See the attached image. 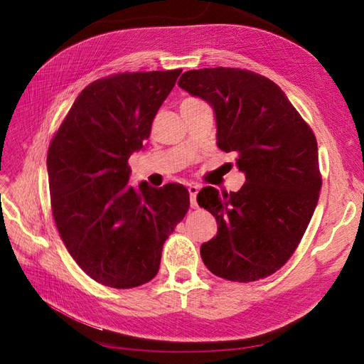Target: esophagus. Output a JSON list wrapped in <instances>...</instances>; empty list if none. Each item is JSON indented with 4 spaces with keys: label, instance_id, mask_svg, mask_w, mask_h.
<instances>
[{
    "label": "esophagus",
    "instance_id": "esophagus-1",
    "mask_svg": "<svg viewBox=\"0 0 364 364\" xmlns=\"http://www.w3.org/2000/svg\"><path fill=\"white\" fill-rule=\"evenodd\" d=\"M200 186L196 185V183H191L188 185V193H190V200H191V208H197V202H196V197H197V193H199Z\"/></svg>",
    "mask_w": 364,
    "mask_h": 364
}]
</instances>
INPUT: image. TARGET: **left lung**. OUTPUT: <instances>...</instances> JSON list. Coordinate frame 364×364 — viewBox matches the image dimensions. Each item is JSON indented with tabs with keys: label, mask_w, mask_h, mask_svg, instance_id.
I'll list each match as a JSON object with an SVG mask.
<instances>
[{
	"label": "left lung",
	"mask_w": 364,
	"mask_h": 364,
	"mask_svg": "<svg viewBox=\"0 0 364 364\" xmlns=\"http://www.w3.org/2000/svg\"><path fill=\"white\" fill-rule=\"evenodd\" d=\"M178 85L213 106L217 146L235 153L246 176L237 193L206 186L197 194L218 225L200 247L205 266L229 281L267 278L293 255L318 200L313 130L277 83L252 71L193 70Z\"/></svg>",
	"instance_id": "obj_1"
}]
</instances>
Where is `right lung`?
<instances>
[{
	"label": "right lung",
	"mask_w": 364,
	"mask_h": 364,
	"mask_svg": "<svg viewBox=\"0 0 364 364\" xmlns=\"http://www.w3.org/2000/svg\"><path fill=\"white\" fill-rule=\"evenodd\" d=\"M182 70L121 73L87 85L75 98L47 156L51 211L80 269L112 289L156 277L165 240L190 208L181 183H129V158Z\"/></svg>",
	"instance_id": "right-lung-1"
}]
</instances>
